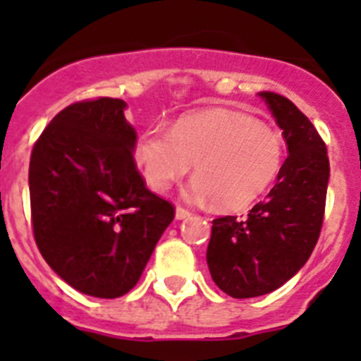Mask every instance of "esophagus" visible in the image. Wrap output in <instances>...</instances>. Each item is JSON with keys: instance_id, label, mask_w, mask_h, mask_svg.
Listing matches in <instances>:
<instances>
[{"instance_id": "1", "label": "esophagus", "mask_w": 361, "mask_h": 361, "mask_svg": "<svg viewBox=\"0 0 361 361\" xmlns=\"http://www.w3.org/2000/svg\"><path fill=\"white\" fill-rule=\"evenodd\" d=\"M191 216V213L188 212V209H184V208H180V206H178L177 209H175V219L177 220H184V219H190Z\"/></svg>"}]
</instances>
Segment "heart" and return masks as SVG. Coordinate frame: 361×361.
<instances>
[{
    "instance_id": "heart-1",
    "label": "heart",
    "mask_w": 361,
    "mask_h": 361,
    "mask_svg": "<svg viewBox=\"0 0 361 361\" xmlns=\"http://www.w3.org/2000/svg\"><path fill=\"white\" fill-rule=\"evenodd\" d=\"M133 157L146 184L166 191L188 173L197 177L186 195L216 208H247L275 183L282 170V137L250 114L228 108L188 114L170 132L145 130L137 137Z\"/></svg>"
}]
</instances>
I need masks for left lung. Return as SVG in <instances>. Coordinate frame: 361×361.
Instances as JSON below:
<instances>
[{
  "instance_id": "8db88e82",
  "label": "left lung",
  "mask_w": 361,
  "mask_h": 361,
  "mask_svg": "<svg viewBox=\"0 0 361 361\" xmlns=\"http://www.w3.org/2000/svg\"><path fill=\"white\" fill-rule=\"evenodd\" d=\"M288 145L276 184L244 220H213L208 244L213 282L233 298H253L275 291L298 273L311 257L325 212L329 157L311 121L289 101L260 92Z\"/></svg>"
}]
</instances>
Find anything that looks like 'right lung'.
Masks as SVG:
<instances>
[{
  "instance_id": "1",
  "label": "right lung",
  "mask_w": 361,
  "mask_h": 361,
  "mask_svg": "<svg viewBox=\"0 0 361 361\" xmlns=\"http://www.w3.org/2000/svg\"><path fill=\"white\" fill-rule=\"evenodd\" d=\"M124 110L111 97L70 104L30 155L37 247L68 286L95 298H117L139 282L175 216L137 171V133Z\"/></svg>"
}]
</instances>
